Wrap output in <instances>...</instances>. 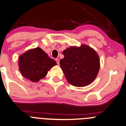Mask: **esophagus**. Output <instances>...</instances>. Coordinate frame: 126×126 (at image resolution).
I'll use <instances>...</instances> for the list:
<instances>
[{"mask_svg": "<svg viewBox=\"0 0 126 126\" xmlns=\"http://www.w3.org/2000/svg\"><path fill=\"white\" fill-rule=\"evenodd\" d=\"M56 61L57 64H59V59H56Z\"/></svg>", "mask_w": 126, "mask_h": 126, "instance_id": "obj_1", "label": "esophagus"}]
</instances>
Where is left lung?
Here are the masks:
<instances>
[{"mask_svg":"<svg viewBox=\"0 0 126 126\" xmlns=\"http://www.w3.org/2000/svg\"><path fill=\"white\" fill-rule=\"evenodd\" d=\"M61 68L67 82L75 87H85L96 77L100 69V58L93 49L85 44L72 46L62 52Z\"/></svg>","mask_w":126,"mask_h":126,"instance_id":"obj_1","label":"left lung"}]
</instances>
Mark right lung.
<instances>
[{
  "instance_id": "1",
  "label": "right lung",
  "mask_w": 126,
  "mask_h": 126,
  "mask_svg": "<svg viewBox=\"0 0 126 126\" xmlns=\"http://www.w3.org/2000/svg\"><path fill=\"white\" fill-rule=\"evenodd\" d=\"M57 65L40 47L26 51L19 57V70L23 77L33 82L46 76L47 72Z\"/></svg>"
}]
</instances>
